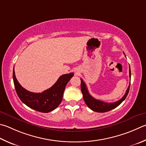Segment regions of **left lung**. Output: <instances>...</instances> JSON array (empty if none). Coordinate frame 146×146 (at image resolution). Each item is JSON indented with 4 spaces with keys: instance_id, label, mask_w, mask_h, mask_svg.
Segmentation results:
<instances>
[{
    "instance_id": "obj_1",
    "label": "left lung",
    "mask_w": 146,
    "mask_h": 146,
    "mask_svg": "<svg viewBox=\"0 0 146 146\" xmlns=\"http://www.w3.org/2000/svg\"><path fill=\"white\" fill-rule=\"evenodd\" d=\"M129 78L131 79V70L130 67H129ZM81 91L83 94V98L84 102H86V105H87L89 108H91L92 110L96 112H106L108 111H110L111 110L113 109V108H116L121 104V103L123 102V101L126 99V98L128 95L129 90V87H130V82H129V86L127 89L125 94L124 95L121 99L118 100L117 102H113V103H107L104 102L103 101H100L99 100H96L93 97L91 96L89 92L87 90V87L86 86V84L84 83L83 80L81 78Z\"/></svg>"
}]
</instances>
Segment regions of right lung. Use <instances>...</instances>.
Instances as JSON below:
<instances>
[{
    "instance_id": "1",
    "label": "right lung",
    "mask_w": 146,
    "mask_h": 146,
    "mask_svg": "<svg viewBox=\"0 0 146 146\" xmlns=\"http://www.w3.org/2000/svg\"><path fill=\"white\" fill-rule=\"evenodd\" d=\"M73 75V73H70L60 76L54 86L41 93L30 92L23 88L16 78L14 68L13 78L18 96L24 104L32 109L48 113L55 109L61 103L65 87Z\"/></svg>"
}]
</instances>
